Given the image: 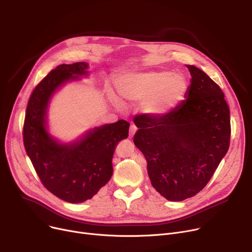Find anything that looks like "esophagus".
<instances>
[{
	"mask_svg": "<svg viewBox=\"0 0 252 252\" xmlns=\"http://www.w3.org/2000/svg\"><path fill=\"white\" fill-rule=\"evenodd\" d=\"M136 131H137V127L134 125L130 126V127H129V138H133Z\"/></svg>",
	"mask_w": 252,
	"mask_h": 252,
	"instance_id": "obj_1",
	"label": "esophagus"
}]
</instances>
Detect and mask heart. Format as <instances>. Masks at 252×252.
<instances>
[{
	"instance_id": "1",
	"label": "heart",
	"mask_w": 252,
	"mask_h": 252,
	"mask_svg": "<svg viewBox=\"0 0 252 252\" xmlns=\"http://www.w3.org/2000/svg\"><path fill=\"white\" fill-rule=\"evenodd\" d=\"M119 95L129 103H141V111L153 118H161L175 111L183 102L188 90L186 78L181 73L166 70L126 73L116 79ZM116 107L123 104L110 93Z\"/></svg>"
}]
</instances>
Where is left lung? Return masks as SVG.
Returning <instances> with one entry per match:
<instances>
[{
    "label": "left lung",
    "mask_w": 252,
    "mask_h": 252,
    "mask_svg": "<svg viewBox=\"0 0 252 252\" xmlns=\"http://www.w3.org/2000/svg\"><path fill=\"white\" fill-rule=\"evenodd\" d=\"M191 74L185 100L169 115H137L134 143L147 161L154 189L169 201L200 192L230 145V110L220 88L204 71Z\"/></svg>",
    "instance_id": "left-lung-1"
}]
</instances>
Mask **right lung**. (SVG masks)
<instances>
[{"label":"right lung","mask_w":252,"mask_h":252,"mask_svg":"<svg viewBox=\"0 0 252 252\" xmlns=\"http://www.w3.org/2000/svg\"><path fill=\"white\" fill-rule=\"evenodd\" d=\"M89 64H61L33 90L25 113L24 147L44 186L60 199L82 203L96 195L113 173L112 157L118 142L128 136L129 124L92 127L70 142L50 133L48 110L56 93L67 83L89 75Z\"/></svg>","instance_id":"obj_1"}]
</instances>
